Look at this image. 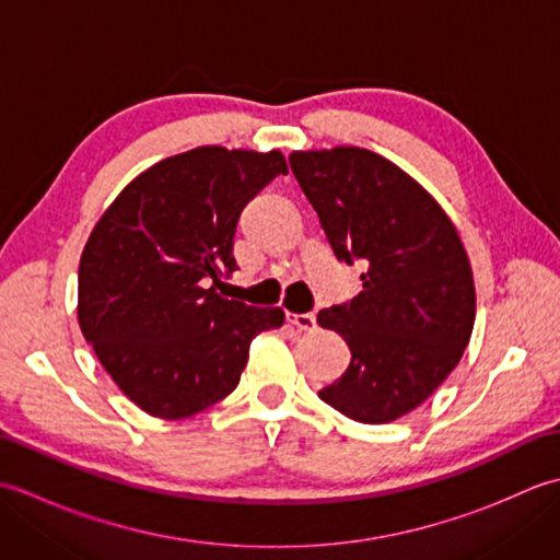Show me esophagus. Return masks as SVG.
Returning a JSON list of instances; mask_svg holds the SVG:
<instances>
[{
	"label": "esophagus",
	"mask_w": 560,
	"mask_h": 560,
	"mask_svg": "<svg viewBox=\"0 0 560 560\" xmlns=\"http://www.w3.org/2000/svg\"><path fill=\"white\" fill-rule=\"evenodd\" d=\"M287 319H289V323H291L293 327H299V329H303V331H313V329L317 327L313 313H289Z\"/></svg>",
	"instance_id": "esophagus-1"
}]
</instances>
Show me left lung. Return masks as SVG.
<instances>
[{"mask_svg":"<svg viewBox=\"0 0 560 560\" xmlns=\"http://www.w3.org/2000/svg\"><path fill=\"white\" fill-rule=\"evenodd\" d=\"M291 171L339 259L365 261L363 291L317 313L349 343L351 363L317 395L361 423L413 411L467 349L477 291L455 223L397 163L361 147L307 149Z\"/></svg>","mask_w":560,"mask_h":560,"instance_id":"left-lung-1","label":"left lung"}]
</instances>
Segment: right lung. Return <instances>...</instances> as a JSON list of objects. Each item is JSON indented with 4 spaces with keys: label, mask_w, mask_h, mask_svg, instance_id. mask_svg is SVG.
I'll return each mask as SVG.
<instances>
[{
    "label": "right lung",
    "mask_w": 560,
    "mask_h": 560,
    "mask_svg": "<svg viewBox=\"0 0 560 560\" xmlns=\"http://www.w3.org/2000/svg\"><path fill=\"white\" fill-rule=\"evenodd\" d=\"M289 173L279 149L197 147L139 173L93 225L79 261L77 317L101 365L139 409L187 419L229 397L249 343L281 307L219 293L237 269L241 211Z\"/></svg>",
    "instance_id": "add662e5"
}]
</instances>
